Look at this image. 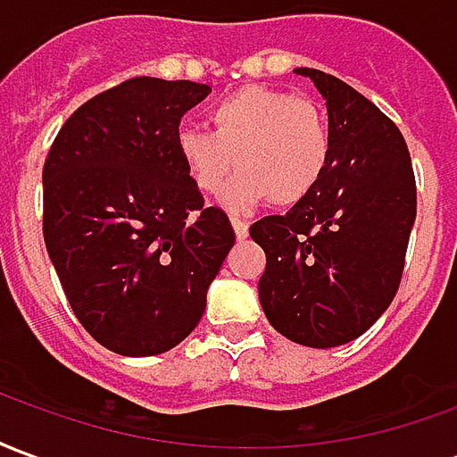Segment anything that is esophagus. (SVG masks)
<instances>
[{
    "instance_id": "34e87169",
    "label": "esophagus",
    "mask_w": 457,
    "mask_h": 457,
    "mask_svg": "<svg viewBox=\"0 0 457 457\" xmlns=\"http://www.w3.org/2000/svg\"><path fill=\"white\" fill-rule=\"evenodd\" d=\"M232 228H235V235H237V239H247L249 225H247V222H245V220L232 218Z\"/></svg>"
}]
</instances>
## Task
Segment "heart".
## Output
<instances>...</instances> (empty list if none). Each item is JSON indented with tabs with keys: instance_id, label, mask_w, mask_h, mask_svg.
<instances>
[{
	"instance_id": "obj_1",
	"label": "heart",
	"mask_w": 457,
	"mask_h": 457,
	"mask_svg": "<svg viewBox=\"0 0 457 457\" xmlns=\"http://www.w3.org/2000/svg\"><path fill=\"white\" fill-rule=\"evenodd\" d=\"M212 134L183 127L176 151L190 186L218 195L229 176L242 170L225 203L247 210L269 200L294 208L323 180L333 156V131L326 112L308 97L267 85H245L210 110Z\"/></svg>"
}]
</instances>
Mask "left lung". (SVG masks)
Segmentation results:
<instances>
[{
    "label": "left lung",
    "mask_w": 457,
    "mask_h": 457,
    "mask_svg": "<svg viewBox=\"0 0 457 457\" xmlns=\"http://www.w3.org/2000/svg\"><path fill=\"white\" fill-rule=\"evenodd\" d=\"M308 75L328 100L333 156L318 188L249 235L267 254L259 301L278 333L336 347L372 328L402 284L416 220V179L403 134L340 78Z\"/></svg>",
    "instance_id": "1"
}]
</instances>
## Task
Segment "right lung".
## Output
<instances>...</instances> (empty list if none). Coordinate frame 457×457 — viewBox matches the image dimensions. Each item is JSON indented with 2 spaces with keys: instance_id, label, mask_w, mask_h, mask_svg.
<instances>
[{
  "instance_id": "obj_1",
  "label": "right lung",
  "mask_w": 457,
  "mask_h": 457,
  "mask_svg": "<svg viewBox=\"0 0 457 457\" xmlns=\"http://www.w3.org/2000/svg\"><path fill=\"white\" fill-rule=\"evenodd\" d=\"M208 85L131 78L65 121L44 163V239L75 318L117 354L166 353L198 326L235 245L176 151Z\"/></svg>"
}]
</instances>
